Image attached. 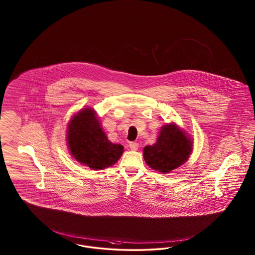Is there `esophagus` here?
Returning a JSON list of instances; mask_svg holds the SVG:
<instances>
[{"instance_id": "34e87169", "label": "esophagus", "mask_w": 255, "mask_h": 255, "mask_svg": "<svg viewBox=\"0 0 255 255\" xmlns=\"http://www.w3.org/2000/svg\"><path fill=\"white\" fill-rule=\"evenodd\" d=\"M129 147H130V149L131 150H133V151H135V150H137L138 149V143L137 142H130L129 143Z\"/></svg>"}]
</instances>
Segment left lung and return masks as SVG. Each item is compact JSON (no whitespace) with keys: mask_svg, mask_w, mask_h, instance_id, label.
<instances>
[{"mask_svg":"<svg viewBox=\"0 0 255 255\" xmlns=\"http://www.w3.org/2000/svg\"><path fill=\"white\" fill-rule=\"evenodd\" d=\"M193 139L176 123L163 125L153 145L143 148L147 165L162 174L170 173L182 165L191 155Z\"/></svg>","mask_w":255,"mask_h":255,"instance_id":"obj_1","label":"left lung"}]
</instances>
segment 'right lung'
I'll use <instances>...</instances> for the list:
<instances>
[{"mask_svg": "<svg viewBox=\"0 0 255 255\" xmlns=\"http://www.w3.org/2000/svg\"><path fill=\"white\" fill-rule=\"evenodd\" d=\"M67 145L76 161L94 170L111 167L124 151L122 144L110 141L97 112L88 107L77 112L68 123Z\"/></svg>", "mask_w": 255, "mask_h": 255, "instance_id": "1", "label": "right lung"}]
</instances>
